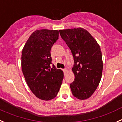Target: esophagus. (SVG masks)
Listing matches in <instances>:
<instances>
[{
	"mask_svg": "<svg viewBox=\"0 0 122 122\" xmlns=\"http://www.w3.org/2000/svg\"><path fill=\"white\" fill-rule=\"evenodd\" d=\"M63 72H64V73H66L67 72V69H63Z\"/></svg>",
	"mask_w": 122,
	"mask_h": 122,
	"instance_id": "esophagus-1",
	"label": "esophagus"
}]
</instances>
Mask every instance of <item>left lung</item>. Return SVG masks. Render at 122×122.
I'll return each mask as SVG.
<instances>
[{
	"instance_id": "left-lung-1",
	"label": "left lung",
	"mask_w": 122,
	"mask_h": 122,
	"mask_svg": "<svg viewBox=\"0 0 122 122\" xmlns=\"http://www.w3.org/2000/svg\"><path fill=\"white\" fill-rule=\"evenodd\" d=\"M59 31L74 60L72 71L75 80L70 84L72 94L78 99H87L94 94L102 78L103 64L100 46L83 28Z\"/></svg>"
}]
</instances>
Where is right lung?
<instances>
[{
	"instance_id": "1",
	"label": "right lung",
	"mask_w": 122,
	"mask_h": 122,
	"mask_svg": "<svg viewBox=\"0 0 122 122\" xmlns=\"http://www.w3.org/2000/svg\"><path fill=\"white\" fill-rule=\"evenodd\" d=\"M58 30L42 29L34 31L22 52V70L28 87L38 98L53 99L59 92L64 78L61 70L51 63L50 50L58 39Z\"/></svg>"
}]
</instances>
